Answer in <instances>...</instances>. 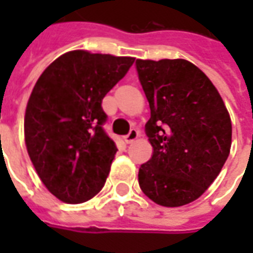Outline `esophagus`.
Masks as SVG:
<instances>
[{
	"label": "esophagus",
	"instance_id": "obj_1",
	"mask_svg": "<svg viewBox=\"0 0 253 253\" xmlns=\"http://www.w3.org/2000/svg\"><path fill=\"white\" fill-rule=\"evenodd\" d=\"M138 135H139V132H138V130H135V128H132L131 131L127 134L126 137H125V142L126 143H132L135 139L138 138Z\"/></svg>",
	"mask_w": 253,
	"mask_h": 253
}]
</instances>
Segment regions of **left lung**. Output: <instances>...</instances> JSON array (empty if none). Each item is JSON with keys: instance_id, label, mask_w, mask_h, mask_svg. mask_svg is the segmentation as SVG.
Here are the masks:
<instances>
[{"instance_id": "8db88e82", "label": "left lung", "mask_w": 253, "mask_h": 253, "mask_svg": "<svg viewBox=\"0 0 253 253\" xmlns=\"http://www.w3.org/2000/svg\"><path fill=\"white\" fill-rule=\"evenodd\" d=\"M150 107L146 134L152 159L141 165L143 194L164 207L196 201L222 169L232 146V122L221 94L186 59H137Z\"/></svg>"}]
</instances>
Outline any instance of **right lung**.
I'll return each mask as SVG.
<instances>
[{"label":"right lung","mask_w":253,"mask_h":253,"mask_svg":"<svg viewBox=\"0 0 253 253\" xmlns=\"http://www.w3.org/2000/svg\"><path fill=\"white\" fill-rule=\"evenodd\" d=\"M134 61L74 50L38 78L25 108V146L42 183L59 201L83 203L104 187L118 149L101 127V101Z\"/></svg>","instance_id":"1"}]
</instances>
